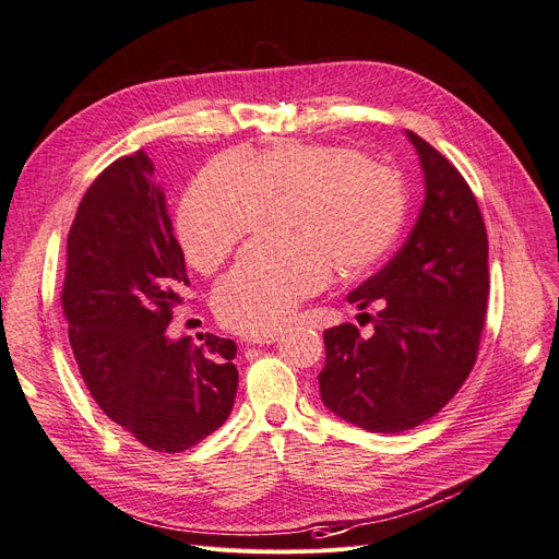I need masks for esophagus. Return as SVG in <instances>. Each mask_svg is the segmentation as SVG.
I'll list each match as a JSON object with an SVG mask.
<instances>
[{
	"instance_id": "1",
	"label": "esophagus",
	"mask_w": 559,
	"mask_h": 559,
	"mask_svg": "<svg viewBox=\"0 0 559 559\" xmlns=\"http://www.w3.org/2000/svg\"><path fill=\"white\" fill-rule=\"evenodd\" d=\"M278 336H281L278 332H264V334H255V336L246 338V341L253 343V345H269V343H276Z\"/></svg>"
}]
</instances>
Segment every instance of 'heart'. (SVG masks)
<instances>
[{
    "mask_svg": "<svg viewBox=\"0 0 559 559\" xmlns=\"http://www.w3.org/2000/svg\"><path fill=\"white\" fill-rule=\"evenodd\" d=\"M295 200V237H262L214 290L218 320L239 334L274 332L336 269L357 281L389 255L407 214L403 181L343 144L281 140L255 156H221L186 191L177 235L212 274L235 243L264 225L272 202Z\"/></svg>",
    "mask_w": 559,
    "mask_h": 559,
    "instance_id": "heart-1",
    "label": "heart"
}]
</instances>
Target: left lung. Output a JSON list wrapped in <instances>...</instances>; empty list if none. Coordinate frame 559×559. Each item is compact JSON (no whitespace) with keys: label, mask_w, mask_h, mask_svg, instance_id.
<instances>
[{"label":"left lung","mask_w":559,"mask_h":559,"mask_svg":"<svg viewBox=\"0 0 559 559\" xmlns=\"http://www.w3.org/2000/svg\"><path fill=\"white\" fill-rule=\"evenodd\" d=\"M426 200L401 251L347 301L355 324L324 332L322 403L370 432H403L436 417L477 361L488 304V237L463 175L417 133ZM373 307L376 317L365 311Z\"/></svg>","instance_id":"1"}]
</instances>
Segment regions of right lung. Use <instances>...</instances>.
I'll use <instances>...</instances> for the list:
<instances>
[{"instance_id":"obj_1","label":"right lung","mask_w":559,"mask_h":559,"mask_svg":"<svg viewBox=\"0 0 559 559\" xmlns=\"http://www.w3.org/2000/svg\"><path fill=\"white\" fill-rule=\"evenodd\" d=\"M189 285L150 156L117 158L80 200L61 308L92 399L152 451L179 453L212 436L237 396L235 341L165 334Z\"/></svg>"}]
</instances>
